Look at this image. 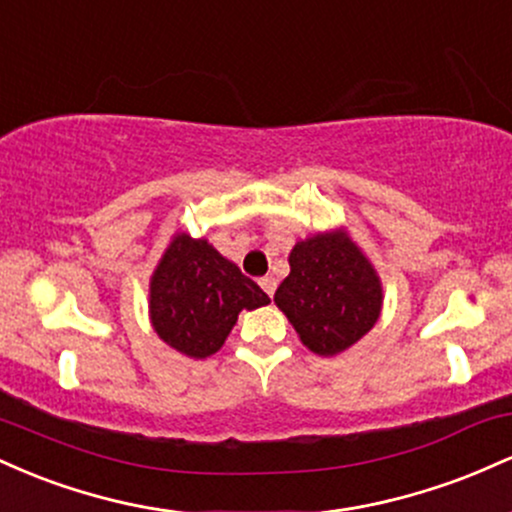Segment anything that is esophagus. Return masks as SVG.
I'll list each match as a JSON object with an SVG mask.
<instances>
[{"label":"esophagus","mask_w":512,"mask_h":512,"mask_svg":"<svg viewBox=\"0 0 512 512\" xmlns=\"http://www.w3.org/2000/svg\"><path fill=\"white\" fill-rule=\"evenodd\" d=\"M260 286H262L264 293H267L269 298H274V291H276V279H274V276H262Z\"/></svg>","instance_id":"esophagus-1"}]
</instances>
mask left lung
<instances>
[{
    "mask_svg": "<svg viewBox=\"0 0 512 512\" xmlns=\"http://www.w3.org/2000/svg\"><path fill=\"white\" fill-rule=\"evenodd\" d=\"M291 274L274 303L296 327L301 342L320 356L349 349L378 322L380 279L344 233H320L291 250Z\"/></svg>",
    "mask_w": 512,
    "mask_h": 512,
    "instance_id": "obj_1",
    "label": "left lung"
}]
</instances>
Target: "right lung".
<instances>
[{
	"label": "right lung",
	"mask_w": 512,
	"mask_h": 512,
	"mask_svg": "<svg viewBox=\"0 0 512 512\" xmlns=\"http://www.w3.org/2000/svg\"><path fill=\"white\" fill-rule=\"evenodd\" d=\"M269 296L207 240L175 236L151 279V322L180 354L207 358L221 349L240 310L267 305Z\"/></svg>",
	"instance_id": "add662e5"
}]
</instances>
